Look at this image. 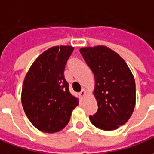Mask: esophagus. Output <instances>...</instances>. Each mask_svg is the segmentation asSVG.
<instances>
[{
  "label": "esophagus",
  "mask_w": 154,
  "mask_h": 154,
  "mask_svg": "<svg viewBox=\"0 0 154 154\" xmlns=\"http://www.w3.org/2000/svg\"><path fill=\"white\" fill-rule=\"evenodd\" d=\"M86 93H87V92H86V90H85V89H82V91L80 92V93H79L80 97H82H82H83L86 95Z\"/></svg>",
  "instance_id": "esophagus-1"
}]
</instances>
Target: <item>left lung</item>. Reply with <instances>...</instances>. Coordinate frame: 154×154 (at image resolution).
Instances as JSON below:
<instances>
[{
    "label": "left lung",
    "mask_w": 154,
    "mask_h": 154,
    "mask_svg": "<svg viewBox=\"0 0 154 154\" xmlns=\"http://www.w3.org/2000/svg\"><path fill=\"white\" fill-rule=\"evenodd\" d=\"M80 52L95 77L98 109L89 116L91 122L100 129H116L128 122L135 107L133 74L125 61L107 47H83Z\"/></svg>",
    "instance_id": "1"
}]
</instances>
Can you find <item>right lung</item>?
Wrapping results in <instances>:
<instances>
[{"label": "right lung", "mask_w": 154, "mask_h": 154, "mask_svg": "<svg viewBox=\"0 0 154 154\" xmlns=\"http://www.w3.org/2000/svg\"><path fill=\"white\" fill-rule=\"evenodd\" d=\"M72 47H53L36 58L25 77L21 103L33 125L44 133H56L68 123L78 105L64 77Z\"/></svg>", "instance_id": "right-lung-1"}]
</instances>
